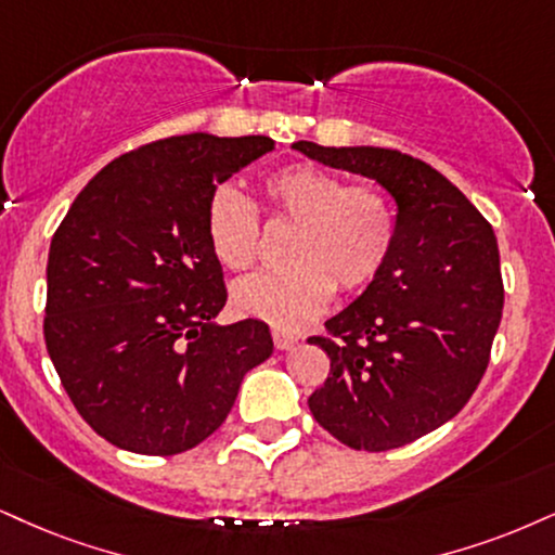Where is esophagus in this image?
I'll return each instance as SVG.
<instances>
[{
	"mask_svg": "<svg viewBox=\"0 0 555 555\" xmlns=\"http://www.w3.org/2000/svg\"><path fill=\"white\" fill-rule=\"evenodd\" d=\"M300 337L296 332H288V330H272V341H275V347L278 350H291V347H296V341H298Z\"/></svg>",
	"mask_w": 555,
	"mask_h": 555,
	"instance_id": "34e87169",
	"label": "esophagus"
}]
</instances>
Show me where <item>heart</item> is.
Wrapping results in <instances>:
<instances>
[{
  "instance_id": "b5f03b06",
  "label": "heart",
  "mask_w": 555,
  "mask_h": 555,
  "mask_svg": "<svg viewBox=\"0 0 555 555\" xmlns=\"http://www.w3.org/2000/svg\"><path fill=\"white\" fill-rule=\"evenodd\" d=\"M272 214L296 223L283 270L238 280L231 304L238 313L262 319L278 330H298L324 311L334 283L360 291L383 270L396 244V208L371 184L347 182L339 175L293 164L264 180ZM210 249L229 270H246L257 257L259 216L238 190L218 188L205 214Z\"/></svg>"
}]
</instances>
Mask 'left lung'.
<instances>
[{"label": "left lung", "instance_id": "8db88e82", "mask_svg": "<svg viewBox=\"0 0 555 555\" xmlns=\"http://www.w3.org/2000/svg\"><path fill=\"white\" fill-rule=\"evenodd\" d=\"M293 149L375 180L396 203L391 257L326 321L341 341L309 339L332 362L309 409L354 450L401 448L453 420L487 371L504 304L494 229L448 177L393 149Z\"/></svg>", "mask_w": 555, "mask_h": 555}]
</instances>
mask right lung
Returning a JSON list of instances; mask_svg holds the SVG:
<instances>
[{
	"label": "right lung",
	"instance_id": "add662e5",
	"mask_svg": "<svg viewBox=\"0 0 555 555\" xmlns=\"http://www.w3.org/2000/svg\"><path fill=\"white\" fill-rule=\"evenodd\" d=\"M267 135H172L102 167L48 251L46 347L68 399L115 448L177 455L221 427L272 354L264 321L216 324L223 270L205 214Z\"/></svg>",
	"mask_w": 555,
	"mask_h": 555
}]
</instances>
